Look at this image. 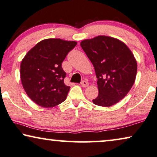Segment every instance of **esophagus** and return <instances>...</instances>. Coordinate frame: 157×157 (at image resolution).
<instances>
[{"label":"esophagus","mask_w":157,"mask_h":157,"mask_svg":"<svg viewBox=\"0 0 157 157\" xmlns=\"http://www.w3.org/2000/svg\"><path fill=\"white\" fill-rule=\"evenodd\" d=\"M81 86H82V87H86V86H89V83H88L87 81L83 80L81 82Z\"/></svg>","instance_id":"34e87169"}]
</instances>
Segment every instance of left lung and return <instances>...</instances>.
<instances>
[{
    "instance_id": "left-lung-1",
    "label": "left lung",
    "mask_w": 157,
    "mask_h": 157,
    "mask_svg": "<svg viewBox=\"0 0 157 157\" xmlns=\"http://www.w3.org/2000/svg\"><path fill=\"white\" fill-rule=\"evenodd\" d=\"M81 48L93 64L98 95L94 104L111 106L125 97L134 85L137 63L125 44L116 38L99 36L81 42Z\"/></svg>"
}]
</instances>
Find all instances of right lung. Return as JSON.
<instances>
[{"label":"right lung","instance_id":"right-lung-1","mask_svg":"<svg viewBox=\"0 0 157 157\" xmlns=\"http://www.w3.org/2000/svg\"><path fill=\"white\" fill-rule=\"evenodd\" d=\"M76 44L59 38L45 39L23 58L21 82L27 95L36 104L49 108L66 100L70 87L64 83L66 74L61 65Z\"/></svg>","mask_w":157,"mask_h":157}]
</instances>
